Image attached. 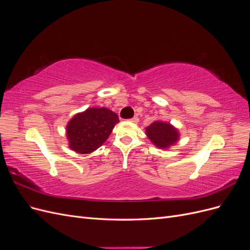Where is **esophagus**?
<instances>
[{"instance_id":"1","label":"esophagus","mask_w":250,"mask_h":250,"mask_svg":"<svg viewBox=\"0 0 250 250\" xmlns=\"http://www.w3.org/2000/svg\"><path fill=\"white\" fill-rule=\"evenodd\" d=\"M130 121H131L132 123H139V118H138L137 116H135V117H133L132 119H130Z\"/></svg>"}]
</instances>
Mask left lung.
<instances>
[{
  "mask_svg": "<svg viewBox=\"0 0 250 250\" xmlns=\"http://www.w3.org/2000/svg\"><path fill=\"white\" fill-rule=\"evenodd\" d=\"M146 134L149 140L161 149L169 148L179 139V133L176 128L170 123H165L162 121H155L151 123L146 128Z\"/></svg>",
  "mask_w": 250,
  "mask_h": 250,
  "instance_id": "8db88e82",
  "label": "left lung"
}]
</instances>
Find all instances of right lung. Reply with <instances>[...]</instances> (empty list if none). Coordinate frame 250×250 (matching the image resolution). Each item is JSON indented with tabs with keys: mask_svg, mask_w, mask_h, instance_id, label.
<instances>
[{
	"mask_svg": "<svg viewBox=\"0 0 250 250\" xmlns=\"http://www.w3.org/2000/svg\"><path fill=\"white\" fill-rule=\"evenodd\" d=\"M119 122L117 113L107 108H87L67 123L66 138L75 152L87 154L106 141Z\"/></svg>",
	"mask_w": 250,
	"mask_h": 250,
	"instance_id": "right-lung-1",
	"label": "right lung"
}]
</instances>
